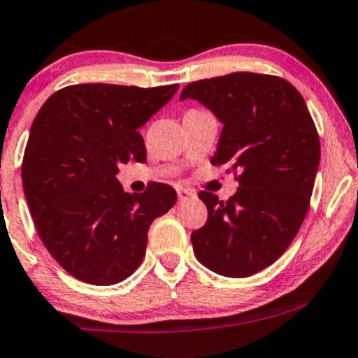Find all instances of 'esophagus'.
Instances as JSON below:
<instances>
[{
  "label": "esophagus",
  "mask_w": 358,
  "mask_h": 358,
  "mask_svg": "<svg viewBox=\"0 0 358 358\" xmlns=\"http://www.w3.org/2000/svg\"><path fill=\"white\" fill-rule=\"evenodd\" d=\"M194 196H196V193L193 189H189V187H178L179 201H186V199L194 198Z\"/></svg>",
  "instance_id": "34e87169"
}]
</instances>
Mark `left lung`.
<instances>
[{"label": "left lung", "instance_id": "left-lung-1", "mask_svg": "<svg viewBox=\"0 0 358 358\" xmlns=\"http://www.w3.org/2000/svg\"><path fill=\"white\" fill-rule=\"evenodd\" d=\"M224 124L210 162L237 172L239 189L220 201L201 191L205 227L191 234L199 263L245 278L275 263L297 236L321 159L313 117L297 88L259 73H230L184 87Z\"/></svg>", "mask_w": 358, "mask_h": 358}]
</instances>
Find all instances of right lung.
Returning <instances> with one entry per match:
<instances>
[{"instance_id":"1","label":"right lung","mask_w":358,"mask_h":358,"mask_svg":"<svg viewBox=\"0 0 358 358\" xmlns=\"http://www.w3.org/2000/svg\"><path fill=\"white\" fill-rule=\"evenodd\" d=\"M179 85L153 88L83 83L52 94L30 128L22 184L45 249L71 276L114 285L140 266L152 222L178 193L152 182L122 191L119 165L147 160L138 128Z\"/></svg>"}]
</instances>
